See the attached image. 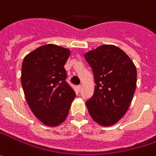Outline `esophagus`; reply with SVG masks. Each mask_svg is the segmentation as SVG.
Returning <instances> with one entry per match:
<instances>
[{"label":"esophagus","mask_w":156,"mask_h":156,"mask_svg":"<svg viewBox=\"0 0 156 156\" xmlns=\"http://www.w3.org/2000/svg\"><path fill=\"white\" fill-rule=\"evenodd\" d=\"M81 88H82V86H81V85H78V86H77V90H78V91H80V90H81Z\"/></svg>","instance_id":"esophagus-1"}]
</instances>
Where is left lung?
<instances>
[{"instance_id":"8db88e82","label":"left lung","mask_w":156,"mask_h":156,"mask_svg":"<svg viewBox=\"0 0 156 156\" xmlns=\"http://www.w3.org/2000/svg\"><path fill=\"white\" fill-rule=\"evenodd\" d=\"M84 58L95 79L93 96L86 101L92 119L111 126L126 113L136 87V68L119 47L104 45L88 51Z\"/></svg>"}]
</instances>
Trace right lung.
Returning <instances> with one entry per match:
<instances>
[{"label": "right lung", "mask_w": 156, "mask_h": 156, "mask_svg": "<svg viewBox=\"0 0 156 156\" xmlns=\"http://www.w3.org/2000/svg\"><path fill=\"white\" fill-rule=\"evenodd\" d=\"M70 50L48 44L25 57L21 66V84L34 115L47 126H58L67 117L76 97L66 82L64 67Z\"/></svg>", "instance_id": "1"}]
</instances>
